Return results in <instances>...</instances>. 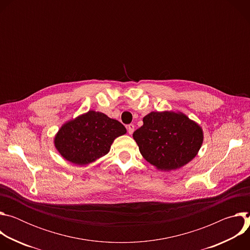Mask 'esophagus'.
<instances>
[{
    "label": "esophagus",
    "mask_w": 250,
    "mask_h": 250,
    "mask_svg": "<svg viewBox=\"0 0 250 250\" xmlns=\"http://www.w3.org/2000/svg\"><path fill=\"white\" fill-rule=\"evenodd\" d=\"M133 131H134V125H133L132 124H129V125H127V132H128L129 134H132Z\"/></svg>",
    "instance_id": "esophagus-1"
}]
</instances>
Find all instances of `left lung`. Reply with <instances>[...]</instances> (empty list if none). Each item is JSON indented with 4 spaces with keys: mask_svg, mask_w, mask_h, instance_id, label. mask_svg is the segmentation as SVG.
I'll return each mask as SVG.
<instances>
[{
    "mask_svg": "<svg viewBox=\"0 0 250 250\" xmlns=\"http://www.w3.org/2000/svg\"><path fill=\"white\" fill-rule=\"evenodd\" d=\"M133 139L141 155L161 170H175L191 161L203 142V130L185 115L151 112Z\"/></svg>",
    "mask_w": 250,
    "mask_h": 250,
    "instance_id": "1",
    "label": "left lung"
}]
</instances>
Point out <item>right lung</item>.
<instances>
[{"label":"right lung","mask_w":250,"mask_h":250,"mask_svg":"<svg viewBox=\"0 0 250 250\" xmlns=\"http://www.w3.org/2000/svg\"><path fill=\"white\" fill-rule=\"evenodd\" d=\"M125 132V127L117 120L89 111L62 125L54 144L66 160L85 165L108 153L115 138Z\"/></svg>","instance_id":"add662e5"}]
</instances>
